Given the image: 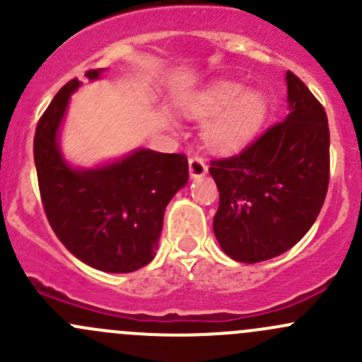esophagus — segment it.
Wrapping results in <instances>:
<instances>
[{
	"label": "esophagus",
	"instance_id": "esophagus-1",
	"mask_svg": "<svg viewBox=\"0 0 362 362\" xmlns=\"http://www.w3.org/2000/svg\"><path fill=\"white\" fill-rule=\"evenodd\" d=\"M206 171H208V166L203 158H199V156H192V158L189 159V173H191V178H202L206 175Z\"/></svg>",
	"mask_w": 362,
	"mask_h": 362
}]
</instances>
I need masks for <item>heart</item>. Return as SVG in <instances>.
Segmentation results:
<instances>
[{"label": "heart", "mask_w": 362, "mask_h": 362, "mask_svg": "<svg viewBox=\"0 0 362 362\" xmlns=\"http://www.w3.org/2000/svg\"><path fill=\"white\" fill-rule=\"evenodd\" d=\"M182 112L204 120L203 140L218 154L238 151L259 133L268 117V101L259 90H247L235 80H221L206 89L187 94L180 101Z\"/></svg>", "instance_id": "b5f03b06"}]
</instances>
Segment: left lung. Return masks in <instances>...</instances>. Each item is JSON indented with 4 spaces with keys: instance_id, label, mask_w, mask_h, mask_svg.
Returning a JSON list of instances; mask_svg holds the SVG:
<instances>
[{
    "instance_id": "left-lung-1",
    "label": "left lung",
    "mask_w": 362,
    "mask_h": 362,
    "mask_svg": "<svg viewBox=\"0 0 362 362\" xmlns=\"http://www.w3.org/2000/svg\"><path fill=\"white\" fill-rule=\"evenodd\" d=\"M289 115L238 156L210 163L218 210L214 233L238 262L268 261L315 222L329 184V127L322 105L287 71Z\"/></svg>"
}]
</instances>
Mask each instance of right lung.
<instances>
[{
    "label": "right lung",
    "mask_w": 362,
    "mask_h": 362,
    "mask_svg": "<svg viewBox=\"0 0 362 362\" xmlns=\"http://www.w3.org/2000/svg\"><path fill=\"white\" fill-rule=\"evenodd\" d=\"M105 68L86 73L98 80ZM76 78L56 94L35 133V166L47 218L66 249L107 273H131L154 259L164 210L187 184L184 154L136 148L126 158L94 168L64 159L59 131Z\"/></svg>",
    "instance_id": "add662e5"
}]
</instances>
